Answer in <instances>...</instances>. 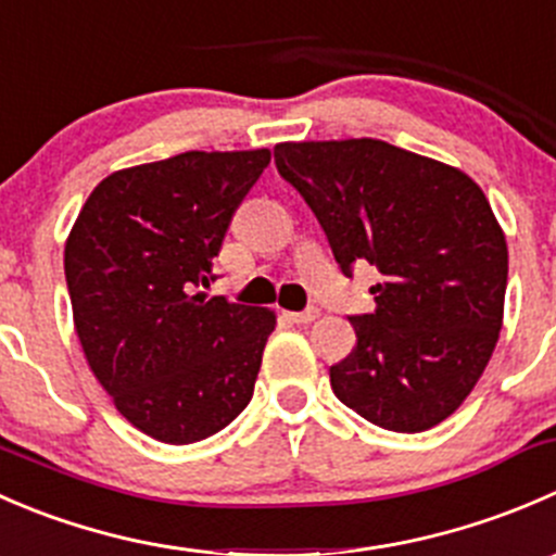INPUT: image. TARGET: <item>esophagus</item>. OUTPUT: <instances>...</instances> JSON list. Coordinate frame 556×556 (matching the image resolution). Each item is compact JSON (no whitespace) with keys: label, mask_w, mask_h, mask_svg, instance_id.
Wrapping results in <instances>:
<instances>
[{"label":"esophagus","mask_w":556,"mask_h":556,"mask_svg":"<svg viewBox=\"0 0 556 556\" xmlns=\"http://www.w3.org/2000/svg\"><path fill=\"white\" fill-rule=\"evenodd\" d=\"M291 324H311L318 318V307H307V311H289L286 313Z\"/></svg>","instance_id":"1"}]
</instances>
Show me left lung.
I'll use <instances>...</instances> for the list:
<instances>
[{
  "label": "left lung",
  "instance_id": "8db88e82",
  "mask_svg": "<svg viewBox=\"0 0 556 556\" xmlns=\"http://www.w3.org/2000/svg\"><path fill=\"white\" fill-rule=\"evenodd\" d=\"M276 167L307 202L351 278L376 265V311L329 367L343 405L392 432H425L465 403L503 327L508 245L463 169L372 137L280 142Z\"/></svg>",
  "mask_w": 556,
  "mask_h": 556
}]
</instances>
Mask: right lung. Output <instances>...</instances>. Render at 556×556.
Returning <instances> with one entry per match:
<instances>
[{"mask_svg":"<svg viewBox=\"0 0 556 556\" xmlns=\"http://www.w3.org/2000/svg\"><path fill=\"white\" fill-rule=\"evenodd\" d=\"M270 151H186L108 175L64 245L86 362L115 408L173 446L216 435L254 394L276 313L211 286L235 211Z\"/></svg>","mask_w":556,"mask_h":556,"instance_id":"add662e5","label":"right lung"}]
</instances>
